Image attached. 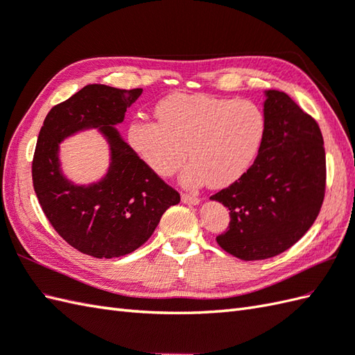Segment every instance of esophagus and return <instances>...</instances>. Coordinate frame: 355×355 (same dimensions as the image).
Segmentation results:
<instances>
[{
	"label": "esophagus",
	"instance_id": "esophagus-1",
	"mask_svg": "<svg viewBox=\"0 0 355 355\" xmlns=\"http://www.w3.org/2000/svg\"><path fill=\"white\" fill-rule=\"evenodd\" d=\"M181 201H183L184 204H189V205H198L201 202V200L198 196H193V195H187V193H183L181 195Z\"/></svg>",
	"mask_w": 355,
	"mask_h": 355
}]
</instances>
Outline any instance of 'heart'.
<instances>
[{
	"label": "heart",
	"mask_w": 355,
	"mask_h": 355,
	"mask_svg": "<svg viewBox=\"0 0 355 355\" xmlns=\"http://www.w3.org/2000/svg\"><path fill=\"white\" fill-rule=\"evenodd\" d=\"M155 114L159 121L128 123V144L162 177L177 172L189 155L181 174L187 187L233 184L251 168L266 133L265 112L250 100L177 92L163 98Z\"/></svg>",
	"instance_id": "heart-1"
}]
</instances>
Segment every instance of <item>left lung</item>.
<instances>
[{
	"mask_svg": "<svg viewBox=\"0 0 355 355\" xmlns=\"http://www.w3.org/2000/svg\"><path fill=\"white\" fill-rule=\"evenodd\" d=\"M266 133L251 168L210 196L230 210L219 246L241 260H265L309 232L325 195V150L319 125L292 98L265 90Z\"/></svg>",
	"mask_w": 355,
	"mask_h": 355,
	"instance_id": "8db88e82",
	"label": "left lung"
}]
</instances>
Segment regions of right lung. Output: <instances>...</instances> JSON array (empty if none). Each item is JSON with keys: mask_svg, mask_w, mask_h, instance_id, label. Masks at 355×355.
<instances>
[{"mask_svg": "<svg viewBox=\"0 0 355 355\" xmlns=\"http://www.w3.org/2000/svg\"><path fill=\"white\" fill-rule=\"evenodd\" d=\"M142 89L87 85L46 114L33 159V186L54 230L80 252L121 257L142 246L180 195L137 157L116 125ZM95 128L110 145L106 174L89 185L62 174L60 144Z\"/></svg>", "mask_w": 355, "mask_h": 355, "instance_id": "obj_1", "label": "right lung"}]
</instances>
